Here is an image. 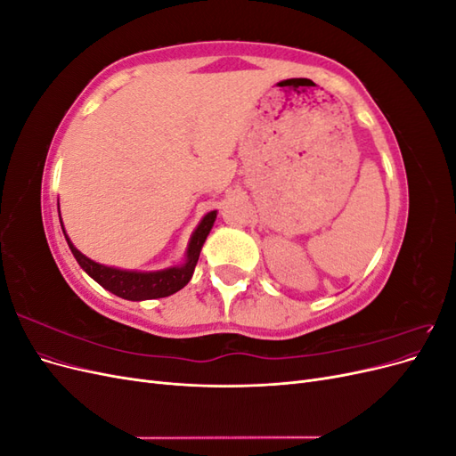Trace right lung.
<instances>
[{"mask_svg":"<svg viewBox=\"0 0 456 456\" xmlns=\"http://www.w3.org/2000/svg\"><path fill=\"white\" fill-rule=\"evenodd\" d=\"M215 218H216V211H211L203 216L200 226L194 232V236L190 240L186 262L183 266H175V268L159 270V272H127V270L102 266L99 262L81 255L72 245V241L66 238V233L64 238L68 241V247H70L72 255L76 256L77 265L84 268L96 283H101L104 289H108L110 293L127 300H150V298H163L181 291V289L190 281L191 273H194V268L198 265L201 247L207 236H209Z\"/></svg>","mask_w":456,"mask_h":456,"instance_id":"obj_1","label":"right lung"}]
</instances>
